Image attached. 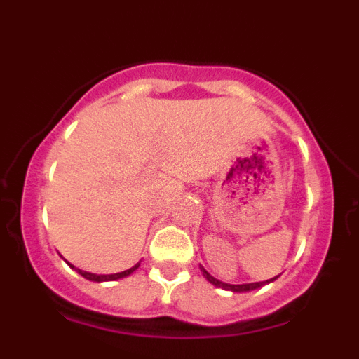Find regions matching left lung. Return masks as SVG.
I'll use <instances>...</instances> for the list:
<instances>
[{"label":"left lung","mask_w":359,"mask_h":359,"mask_svg":"<svg viewBox=\"0 0 359 359\" xmlns=\"http://www.w3.org/2000/svg\"><path fill=\"white\" fill-rule=\"evenodd\" d=\"M201 271H203V275H205V278H207L210 284H214V286H217V287H223V290H228V291H236V293H243V291L257 290V287L264 286V284H268V282H273L275 278H277V277H275V278H269V280H266V282H253V284H239V286H231V284H224V282H221V280H217V278L212 277V275L208 273L205 268H201Z\"/></svg>","instance_id":"left-lung-1"}]
</instances>
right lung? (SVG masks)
Listing matches in <instances>:
<instances>
[{
	"label": "right lung",
	"instance_id": "right-lung-1",
	"mask_svg": "<svg viewBox=\"0 0 359 359\" xmlns=\"http://www.w3.org/2000/svg\"><path fill=\"white\" fill-rule=\"evenodd\" d=\"M69 266H72V264H69ZM138 266H140V264H136V266H133V268L126 269V271H120V273H113V275H95V273H88V271H82V269H77V271L82 275V277L88 278V280L107 282V280H116V278L128 277V275H131L135 269H138ZM72 268H73V266H72Z\"/></svg>",
	"mask_w": 359,
	"mask_h": 359
}]
</instances>
